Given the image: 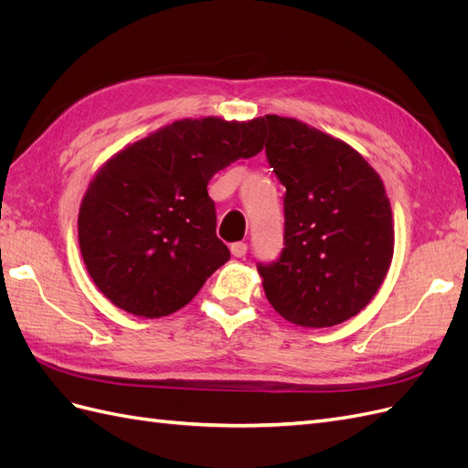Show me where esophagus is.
<instances>
[{"label":"esophagus","mask_w":468,"mask_h":468,"mask_svg":"<svg viewBox=\"0 0 468 468\" xmlns=\"http://www.w3.org/2000/svg\"><path fill=\"white\" fill-rule=\"evenodd\" d=\"M230 251H232L234 258H244L246 253H248V244H244V242H234V244L230 246Z\"/></svg>","instance_id":"1"}]
</instances>
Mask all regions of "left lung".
Here are the masks:
<instances>
[{"instance_id":"1","label":"left lung","mask_w":468,"mask_h":468,"mask_svg":"<svg viewBox=\"0 0 468 468\" xmlns=\"http://www.w3.org/2000/svg\"><path fill=\"white\" fill-rule=\"evenodd\" d=\"M265 155L281 186V256L258 263L267 301L304 328H330L371 303L392 261L385 186L344 140L296 119L265 115Z\"/></svg>"}]
</instances>
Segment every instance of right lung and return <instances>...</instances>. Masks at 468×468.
I'll use <instances>...</instances> for the list:
<instances>
[{
    "label": "right lung",
    "instance_id": "right-lung-1",
    "mask_svg": "<svg viewBox=\"0 0 468 468\" xmlns=\"http://www.w3.org/2000/svg\"><path fill=\"white\" fill-rule=\"evenodd\" d=\"M263 131V119H183L99 169L80 207L78 238L112 304L143 318L167 316L230 260L207 186L226 165L260 154Z\"/></svg>",
    "mask_w": 468,
    "mask_h": 468
}]
</instances>
